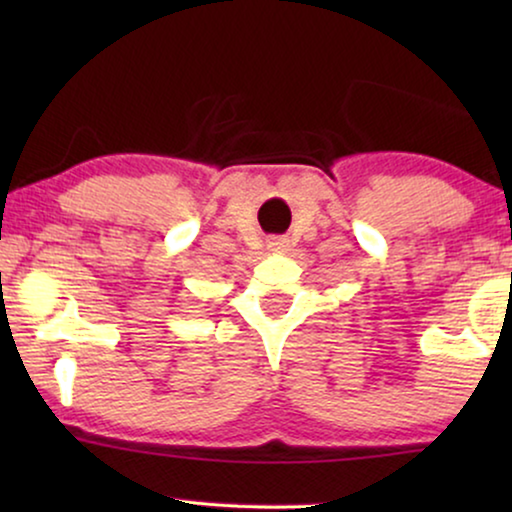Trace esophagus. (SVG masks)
I'll return each mask as SVG.
<instances>
[{"label":"esophagus","instance_id":"esophagus-1","mask_svg":"<svg viewBox=\"0 0 512 512\" xmlns=\"http://www.w3.org/2000/svg\"><path fill=\"white\" fill-rule=\"evenodd\" d=\"M268 249L272 254H284L289 249V240L286 237H272V240H268Z\"/></svg>","mask_w":512,"mask_h":512}]
</instances>
